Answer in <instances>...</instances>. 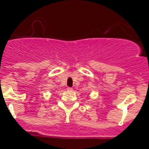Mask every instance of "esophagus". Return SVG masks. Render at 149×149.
Returning <instances> with one entry per match:
<instances>
[{"label":"esophagus","instance_id":"obj_1","mask_svg":"<svg viewBox=\"0 0 149 149\" xmlns=\"http://www.w3.org/2000/svg\"><path fill=\"white\" fill-rule=\"evenodd\" d=\"M67 90L69 91H73V88H71V87H68Z\"/></svg>","mask_w":149,"mask_h":149}]
</instances>
